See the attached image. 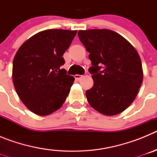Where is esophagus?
Instances as JSON below:
<instances>
[{
	"label": "esophagus",
	"mask_w": 157,
	"mask_h": 157,
	"mask_svg": "<svg viewBox=\"0 0 157 157\" xmlns=\"http://www.w3.org/2000/svg\"><path fill=\"white\" fill-rule=\"evenodd\" d=\"M82 77L83 75H75V78L76 80H80Z\"/></svg>",
	"instance_id": "1"
}]
</instances>
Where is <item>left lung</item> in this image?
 <instances>
[{
    "mask_svg": "<svg viewBox=\"0 0 157 157\" xmlns=\"http://www.w3.org/2000/svg\"><path fill=\"white\" fill-rule=\"evenodd\" d=\"M78 35L92 63L89 71L94 86L86 92L89 104L105 116L120 114L133 103L143 80L138 52L123 36L108 29L81 30Z\"/></svg>",
    "mask_w": 157,
    "mask_h": 157,
    "instance_id": "8db88e82",
    "label": "left lung"
}]
</instances>
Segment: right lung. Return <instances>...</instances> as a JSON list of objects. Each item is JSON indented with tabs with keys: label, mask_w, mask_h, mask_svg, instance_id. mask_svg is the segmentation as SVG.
<instances>
[{
	"label": "right lung",
	"mask_w": 157,
	"mask_h": 157,
	"mask_svg": "<svg viewBox=\"0 0 157 157\" xmlns=\"http://www.w3.org/2000/svg\"><path fill=\"white\" fill-rule=\"evenodd\" d=\"M77 30L49 29L23 43L12 65V81L19 98L33 113L45 116L60 109L75 78L61 69L63 55Z\"/></svg>",
	"instance_id": "1"
}]
</instances>
